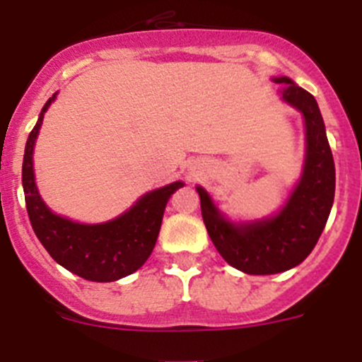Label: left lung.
<instances>
[{
    "label": "left lung",
    "instance_id": "8db88e82",
    "mask_svg": "<svg viewBox=\"0 0 362 362\" xmlns=\"http://www.w3.org/2000/svg\"><path fill=\"white\" fill-rule=\"evenodd\" d=\"M281 84V100L304 120V164L299 180L278 212L259 219H230L205 187L196 185L206 231L219 255L245 274L267 276L293 269L317 245L334 202L336 171L324 118L311 93L290 77Z\"/></svg>",
    "mask_w": 362,
    "mask_h": 362
}]
</instances>
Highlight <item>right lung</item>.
Returning a JSON list of instances; mask_svg holds the SVG:
<instances>
[{"mask_svg": "<svg viewBox=\"0 0 362 362\" xmlns=\"http://www.w3.org/2000/svg\"><path fill=\"white\" fill-rule=\"evenodd\" d=\"M56 95L58 92L42 107L24 148L23 189L31 226L51 258L72 274L88 281H118L136 272L152 255L168 202L185 184L177 180L145 192L131 209L104 223H79L52 212L35 182L33 153L44 115Z\"/></svg>", "mask_w": 362, "mask_h": 362, "instance_id": "obj_1", "label": "right lung"}]
</instances>
